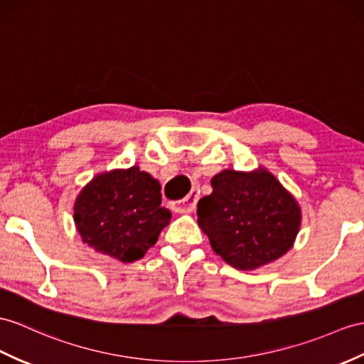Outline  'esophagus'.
Returning <instances> with one entry per match:
<instances>
[{"label":"esophagus","mask_w":364,"mask_h":364,"mask_svg":"<svg viewBox=\"0 0 364 364\" xmlns=\"http://www.w3.org/2000/svg\"><path fill=\"white\" fill-rule=\"evenodd\" d=\"M199 199V190L194 188L188 196H185L182 200H176V202H170L168 205L174 211V213H191L196 208V203Z\"/></svg>","instance_id":"1"}]
</instances>
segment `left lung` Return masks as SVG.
<instances>
[{
	"label": "left lung",
	"instance_id": "left-lung-1",
	"mask_svg": "<svg viewBox=\"0 0 364 364\" xmlns=\"http://www.w3.org/2000/svg\"><path fill=\"white\" fill-rule=\"evenodd\" d=\"M198 202V224L211 249L239 270H255L284 256L301 227V207L269 170H223Z\"/></svg>",
	"mask_w": 364,
	"mask_h": 364
}]
</instances>
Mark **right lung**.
Listing matches in <instances>:
<instances>
[{"mask_svg": "<svg viewBox=\"0 0 364 364\" xmlns=\"http://www.w3.org/2000/svg\"><path fill=\"white\" fill-rule=\"evenodd\" d=\"M170 219V210L162 207L161 183L137 165L97 174L74 203L82 241L120 262L144 258Z\"/></svg>", "mask_w": 364, "mask_h": 364, "instance_id": "1", "label": "right lung"}]
</instances>
